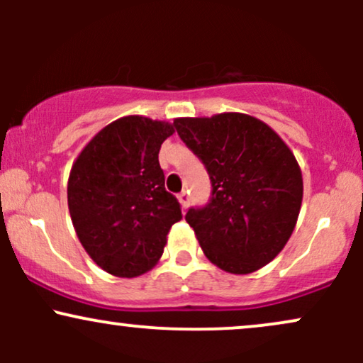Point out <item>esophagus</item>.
<instances>
[{
  "mask_svg": "<svg viewBox=\"0 0 363 363\" xmlns=\"http://www.w3.org/2000/svg\"><path fill=\"white\" fill-rule=\"evenodd\" d=\"M177 198H179V203H181L182 210H187V206H189V193H187V191H182Z\"/></svg>",
  "mask_w": 363,
  "mask_h": 363,
  "instance_id": "1",
  "label": "esophagus"
}]
</instances>
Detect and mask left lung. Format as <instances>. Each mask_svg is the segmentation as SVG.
Segmentation results:
<instances>
[{
  "instance_id": "1",
  "label": "left lung",
  "mask_w": 363,
  "mask_h": 363,
  "mask_svg": "<svg viewBox=\"0 0 363 363\" xmlns=\"http://www.w3.org/2000/svg\"><path fill=\"white\" fill-rule=\"evenodd\" d=\"M174 126L213 187L210 203L186 215L203 252L227 273L257 272L285 247L301 213L303 181L294 152L242 112L177 118Z\"/></svg>"
}]
</instances>
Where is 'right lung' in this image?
Listing matches in <instances>:
<instances>
[{
	"mask_svg": "<svg viewBox=\"0 0 363 363\" xmlns=\"http://www.w3.org/2000/svg\"><path fill=\"white\" fill-rule=\"evenodd\" d=\"M174 131L167 121L124 116L102 128L73 162L68 208L74 232L95 264L114 277L150 272L170 227L182 218L158 164Z\"/></svg>",
	"mask_w": 363,
	"mask_h": 363,
	"instance_id": "right-lung-1",
	"label": "right lung"
}]
</instances>
